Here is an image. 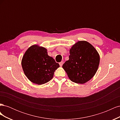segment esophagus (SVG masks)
I'll return each instance as SVG.
<instances>
[{
	"instance_id": "34e87169",
	"label": "esophagus",
	"mask_w": 120,
	"mask_h": 120,
	"mask_svg": "<svg viewBox=\"0 0 120 120\" xmlns=\"http://www.w3.org/2000/svg\"><path fill=\"white\" fill-rule=\"evenodd\" d=\"M63 64H64V62H63V61H61V62H60V63H59V64H60V67H61V66H63Z\"/></svg>"
}]
</instances>
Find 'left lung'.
<instances>
[{
	"label": "left lung",
	"instance_id": "left-lung-1",
	"mask_svg": "<svg viewBox=\"0 0 120 120\" xmlns=\"http://www.w3.org/2000/svg\"><path fill=\"white\" fill-rule=\"evenodd\" d=\"M69 60L63 65L71 80L86 83L95 75L100 63V56L95 48L86 41H79L70 50Z\"/></svg>",
	"mask_w": 120,
	"mask_h": 120
}]
</instances>
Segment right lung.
Returning <instances> with one entry per match:
<instances>
[{"label": "right lung", "mask_w": 120, "mask_h": 120, "mask_svg": "<svg viewBox=\"0 0 120 120\" xmlns=\"http://www.w3.org/2000/svg\"><path fill=\"white\" fill-rule=\"evenodd\" d=\"M21 65L29 80L38 85L51 80L54 72L60 67L59 64L48 56L47 49L38 45L28 49L22 57Z\"/></svg>", "instance_id": "1"}]
</instances>
